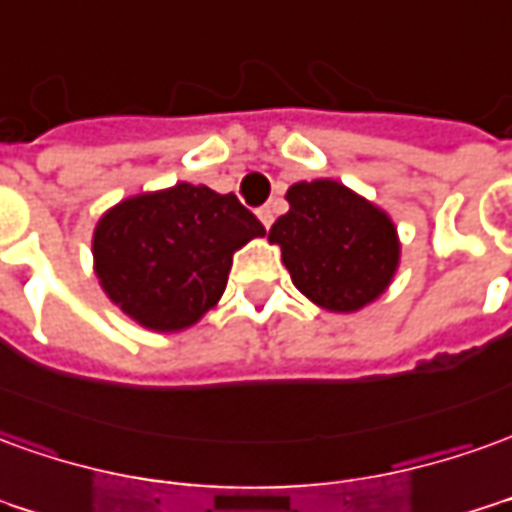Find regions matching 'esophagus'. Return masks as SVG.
Listing matches in <instances>:
<instances>
[{
  "instance_id": "1",
  "label": "esophagus",
  "mask_w": 512,
  "mask_h": 512,
  "mask_svg": "<svg viewBox=\"0 0 512 512\" xmlns=\"http://www.w3.org/2000/svg\"><path fill=\"white\" fill-rule=\"evenodd\" d=\"M257 219L263 221V227H271V224H274V207L271 205H266V207H260V210H257Z\"/></svg>"
}]
</instances>
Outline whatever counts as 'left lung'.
Returning <instances> with one entry per match:
<instances>
[{"mask_svg":"<svg viewBox=\"0 0 512 512\" xmlns=\"http://www.w3.org/2000/svg\"><path fill=\"white\" fill-rule=\"evenodd\" d=\"M288 213L268 241L282 249L293 285L327 313H357L388 291L402 244L393 219L343 182H293Z\"/></svg>","mask_w":512,"mask_h":512,"instance_id":"obj_1","label":"left lung"}]
</instances>
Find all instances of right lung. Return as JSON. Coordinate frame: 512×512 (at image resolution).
Wrapping results in <instances>:
<instances>
[{
	"mask_svg": "<svg viewBox=\"0 0 512 512\" xmlns=\"http://www.w3.org/2000/svg\"><path fill=\"white\" fill-rule=\"evenodd\" d=\"M263 224L235 194L177 182L121 199L96 221L94 271L107 299L152 332H182L219 305L232 255Z\"/></svg>",
	"mask_w": 512,
	"mask_h": 512,
	"instance_id": "right-lung-1",
	"label": "right lung"
}]
</instances>
